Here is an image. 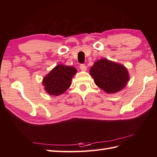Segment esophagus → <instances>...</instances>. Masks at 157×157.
<instances>
[{
	"instance_id": "1",
	"label": "esophagus",
	"mask_w": 157,
	"mask_h": 157,
	"mask_svg": "<svg viewBox=\"0 0 157 157\" xmlns=\"http://www.w3.org/2000/svg\"><path fill=\"white\" fill-rule=\"evenodd\" d=\"M79 68L82 71H86V66L85 64H80V66H79Z\"/></svg>"
}]
</instances>
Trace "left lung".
I'll return each mask as SVG.
<instances>
[{"mask_svg":"<svg viewBox=\"0 0 157 157\" xmlns=\"http://www.w3.org/2000/svg\"><path fill=\"white\" fill-rule=\"evenodd\" d=\"M89 73L95 84L107 94L120 91L129 79V73L124 66L107 59L96 61Z\"/></svg>","mask_w":157,"mask_h":157,"instance_id":"8db88e82","label":"left lung"}]
</instances>
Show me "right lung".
Listing matches in <instances>:
<instances>
[{"mask_svg":"<svg viewBox=\"0 0 157 157\" xmlns=\"http://www.w3.org/2000/svg\"><path fill=\"white\" fill-rule=\"evenodd\" d=\"M77 73L73 66L59 64L55 67L43 79V85L48 94L59 95L64 93L71 84V79Z\"/></svg>","mask_w":157,"mask_h":157,"instance_id":"right-lung-1","label":"right lung"}]
</instances>
